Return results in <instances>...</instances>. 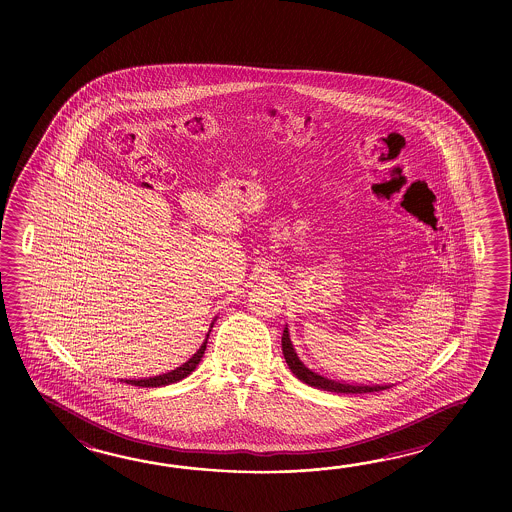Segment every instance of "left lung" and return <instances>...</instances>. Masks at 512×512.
Here are the masks:
<instances>
[{
  "instance_id": "1",
  "label": "left lung",
  "mask_w": 512,
  "mask_h": 512,
  "mask_svg": "<svg viewBox=\"0 0 512 512\" xmlns=\"http://www.w3.org/2000/svg\"><path fill=\"white\" fill-rule=\"evenodd\" d=\"M282 351L285 362L289 366V370L293 371L294 375L300 379V381L309 384V386H315L318 390H326V392L335 393H371L381 392V390H388L392 388L390 384H373V386H366V384H346V382L331 381L324 375H318L313 370L305 368L304 362L298 359L296 351L293 348V342L289 338V329L285 327L282 335Z\"/></svg>"
}]
</instances>
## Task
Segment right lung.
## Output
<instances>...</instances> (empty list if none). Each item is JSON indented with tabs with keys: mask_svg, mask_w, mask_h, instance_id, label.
Segmentation results:
<instances>
[{
	"mask_svg": "<svg viewBox=\"0 0 512 512\" xmlns=\"http://www.w3.org/2000/svg\"><path fill=\"white\" fill-rule=\"evenodd\" d=\"M214 320H216V318H214ZM212 327H214V322L210 324L207 338H205V342L201 344V348L197 349L196 353H194L190 359L186 360L185 364H181L179 368L168 371V373H163V375H157V377H150V379H120V382H126V384H131V386H141V388H159V386H168V384L183 381L192 371L196 370L197 364L203 359L205 349H207L208 335H210Z\"/></svg>",
	"mask_w": 512,
	"mask_h": 512,
	"instance_id": "1",
	"label": "right lung"
}]
</instances>
